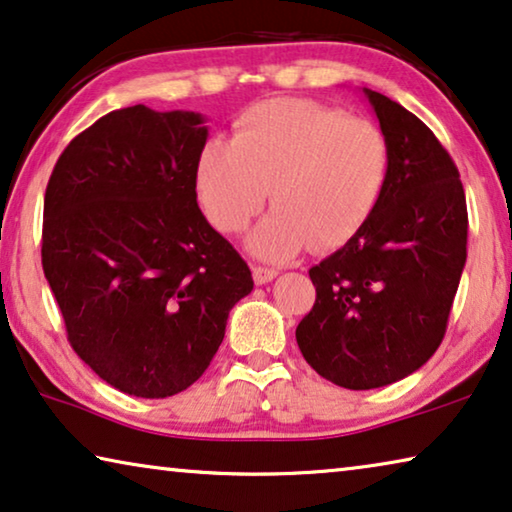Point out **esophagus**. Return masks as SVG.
<instances>
[{"label":"esophagus","instance_id":"1","mask_svg":"<svg viewBox=\"0 0 512 512\" xmlns=\"http://www.w3.org/2000/svg\"><path fill=\"white\" fill-rule=\"evenodd\" d=\"M276 276H278L276 269H266V266H253V280L257 282V285H266V282H271Z\"/></svg>","mask_w":512,"mask_h":512}]
</instances>
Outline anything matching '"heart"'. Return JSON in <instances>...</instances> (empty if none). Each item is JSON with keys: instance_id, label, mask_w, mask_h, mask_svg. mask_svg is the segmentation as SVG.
I'll use <instances>...</instances> for the list:
<instances>
[{"instance_id": "heart-1", "label": "heart", "mask_w": 512, "mask_h": 512, "mask_svg": "<svg viewBox=\"0 0 512 512\" xmlns=\"http://www.w3.org/2000/svg\"><path fill=\"white\" fill-rule=\"evenodd\" d=\"M391 174V149L377 124L338 108L273 98L248 108L230 140H209L195 167L197 197L223 234L248 227V250L266 262L335 250L368 225Z\"/></svg>"}]
</instances>
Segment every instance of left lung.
<instances>
[{"instance_id":"8db88e82","label":"left lung","mask_w":512,"mask_h":512,"mask_svg":"<svg viewBox=\"0 0 512 512\" xmlns=\"http://www.w3.org/2000/svg\"><path fill=\"white\" fill-rule=\"evenodd\" d=\"M391 149L368 225L310 269L312 310L296 326L310 368L352 391L388 386L437 352L467 262L460 172L416 114L363 89Z\"/></svg>"}]
</instances>
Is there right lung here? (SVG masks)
<instances>
[{"mask_svg": "<svg viewBox=\"0 0 512 512\" xmlns=\"http://www.w3.org/2000/svg\"><path fill=\"white\" fill-rule=\"evenodd\" d=\"M197 112L114 110L73 137L45 188L43 273L68 342L110 386L170 398L204 375L248 264L197 207Z\"/></svg>", "mask_w": 512, "mask_h": 512, "instance_id": "1", "label": "right lung"}]
</instances>
